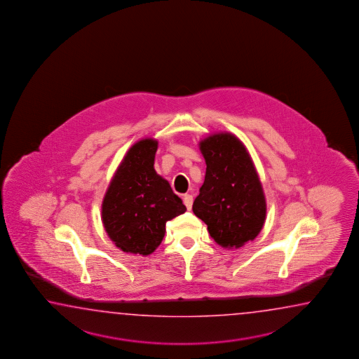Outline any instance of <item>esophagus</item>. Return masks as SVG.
Segmentation results:
<instances>
[{
  "label": "esophagus",
  "instance_id": "34e87169",
  "mask_svg": "<svg viewBox=\"0 0 359 359\" xmlns=\"http://www.w3.org/2000/svg\"><path fill=\"white\" fill-rule=\"evenodd\" d=\"M192 201H194V198H192L191 195H184V196H183V204L186 205L187 210H191V208H192Z\"/></svg>",
  "mask_w": 359,
  "mask_h": 359
}]
</instances>
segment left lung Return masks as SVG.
I'll use <instances>...</instances> for the list:
<instances>
[{
	"label": "left lung",
	"mask_w": 359,
	"mask_h": 359,
	"mask_svg": "<svg viewBox=\"0 0 359 359\" xmlns=\"http://www.w3.org/2000/svg\"><path fill=\"white\" fill-rule=\"evenodd\" d=\"M205 180L192 210L223 248H241L259 235L267 204L244 144L232 133H214L200 141Z\"/></svg>",
	"instance_id": "1"
}]
</instances>
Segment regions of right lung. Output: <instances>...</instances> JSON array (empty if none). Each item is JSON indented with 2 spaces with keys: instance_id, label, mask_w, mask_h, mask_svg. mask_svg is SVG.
Instances as JSON below:
<instances>
[{
  "instance_id": "obj_1",
  "label": "right lung",
  "mask_w": 359,
  "mask_h": 359,
  "mask_svg": "<svg viewBox=\"0 0 359 359\" xmlns=\"http://www.w3.org/2000/svg\"><path fill=\"white\" fill-rule=\"evenodd\" d=\"M158 141L140 140L115 172L102 200L107 236L121 250L149 255L161 245L165 223L186 212L182 200L154 169Z\"/></svg>"
}]
</instances>
